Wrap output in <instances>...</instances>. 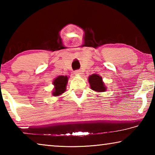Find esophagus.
<instances>
[{
    "label": "esophagus",
    "mask_w": 155,
    "mask_h": 155,
    "mask_svg": "<svg viewBox=\"0 0 155 155\" xmlns=\"http://www.w3.org/2000/svg\"><path fill=\"white\" fill-rule=\"evenodd\" d=\"M74 74H77V75H80V74H82V72H81V70H75V71H74Z\"/></svg>",
    "instance_id": "34e87169"
}]
</instances>
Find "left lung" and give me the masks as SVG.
Instances as JSON below:
<instances>
[{"instance_id": "1", "label": "left lung", "mask_w": 155, "mask_h": 155, "mask_svg": "<svg viewBox=\"0 0 155 155\" xmlns=\"http://www.w3.org/2000/svg\"><path fill=\"white\" fill-rule=\"evenodd\" d=\"M89 83L90 84L91 90L96 91H104L106 90V87H104V83L103 82L102 77L98 74H92L88 78Z\"/></svg>"}]
</instances>
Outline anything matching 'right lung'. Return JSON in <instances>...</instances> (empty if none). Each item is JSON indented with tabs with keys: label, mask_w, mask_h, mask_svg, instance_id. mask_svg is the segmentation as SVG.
Returning a JSON list of instances; mask_svg holds the SVG:
<instances>
[{
	"label": "right lung",
	"mask_w": 155,
	"mask_h": 155,
	"mask_svg": "<svg viewBox=\"0 0 155 155\" xmlns=\"http://www.w3.org/2000/svg\"><path fill=\"white\" fill-rule=\"evenodd\" d=\"M68 80V77H65V76H59L54 80L53 85H54V91L52 92L53 96H57L65 92L66 90Z\"/></svg>",
	"instance_id": "obj_1"
}]
</instances>
